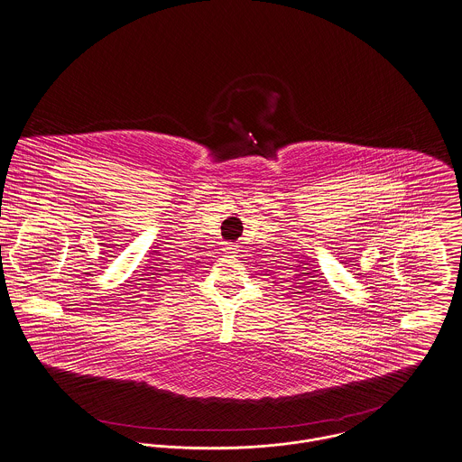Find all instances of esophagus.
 <instances>
[{
	"label": "esophagus",
	"mask_w": 462,
	"mask_h": 462,
	"mask_svg": "<svg viewBox=\"0 0 462 462\" xmlns=\"http://www.w3.org/2000/svg\"><path fill=\"white\" fill-rule=\"evenodd\" d=\"M226 249H227V251H229V252H235V251H236V245H227V247H226Z\"/></svg>",
	"instance_id": "esophagus-1"
}]
</instances>
